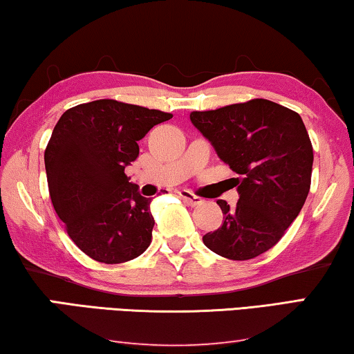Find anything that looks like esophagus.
I'll return each instance as SVG.
<instances>
[{"mask_svg": "<svg viewBox=\"0 0 354 354\" xmlns=\"http://www.w3.org/2000/svg\"><path fill=\"white\" fill-rule=\"evenodd\" d=\"M178 194H180V198L185 201V203L189 204V205H199V204L204 203V201L201 199L199 196L193 194L192 192H188V189H180V192H178Z\"/></svg>", "mask_w": 354, "mask_h": 354, "instance_id": "esophagus-1", "label": "esophagus"}]
</instances>
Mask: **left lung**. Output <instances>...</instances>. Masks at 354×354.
I'll list each match as a JSON object with an SVG mask.
<instances>
[{
  "instance_id": "obj_1",
  "label": "left lung",
  "mask_w": 354,
  "mask_h": 354,
  "mask_svg": "<svg viewBox=\"0 0 354 354\" xmlns=\"http://www.w3.org/2000/svg\"><path fill=\"white\" fill-rule=\"evenodd\" d=\"M189 120L221 161L239 174V201H216L223 225L203 237L223 258L245 261L268 252L306 203L313 149L301 115L269 100L192 112Z\"/></svg>"
}]
</instances>
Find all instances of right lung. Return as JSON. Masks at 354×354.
Listing matches in <instances>:
<instances>
[{
    "label": "right lung",
    "instance_id": "obj_1",
    "mask_svg": "<svg viewBox=\"0 0 354 354\" xmlns=\"http://www.w3.org/2000/svg\"><path fill=\"white\" fill-rule=\"evenodd\" d=\"M172 113L97 100L68 109L48 140V193L73 242L100 263L120 264L149 248L151 199L124 167L139 156L144 136Z\"/></svg>",
    "mask_w": 354,
    "mask_h": 354
}]
</instances>
